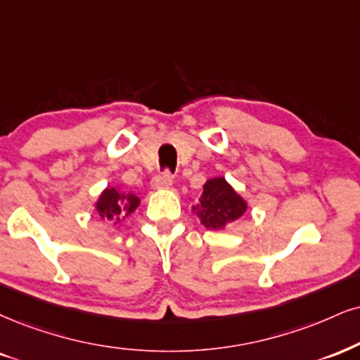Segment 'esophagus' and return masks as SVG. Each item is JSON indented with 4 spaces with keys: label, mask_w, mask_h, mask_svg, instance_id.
Here are the masks:
<instances>
[{
    "label": "esophagus",
    "mask_w": 360,
    "mask_h": 360,
    "mask_svg": "<svg viewBox=\"0 0 360 360\" xmlns=\"http://www.w3.org/2000/svg\"><path fill=\"white\" fill-rule=\"evenodd\" d=\"M172 184H173V179H172L170 173H162V175L153 176V180H152L153 188H168V187H172Z\"/></svg>",
    "instance_id": "1"
}]
</instances>
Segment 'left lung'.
Listing matches in <instances>:
<instances>
[{"label": "left lung", "mask_w": 360, "mask_h": 360, "mask_svg": "<svg viewBox=\"0 0 360 360\" xmlns=\"http://www.w3.org/2000/svg\"><path fill=\"white\" fill-rule=\"evenodd\" d=\"M247 208L245 198L235 192L225 176H215L205 181L198 203L192 207V214L205 229L224 230L243 217Z\"/></svg>", "instance_id": "8db88e82"}]
</instances>
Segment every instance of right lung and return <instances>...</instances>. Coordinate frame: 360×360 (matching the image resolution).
<instances>
[{
    "instance_id": "1",
    "label": "right lung",
    "mask_w": 360,
    "mask_h": 360,
    "mask_svg": "<svg viewBox=\"0 0 360 360\" xmlns=\"http://www.w3.org/2000/svg\"><path fill=\"white\" fill-rule=\"evenodd\" d=\"M139 205L140 198L135 193L125 192L118 187H106L95 203V210L98 212L101 220L117 224L120 219L125 220L130 217Z\"/></svg>"
}]
</instances>
